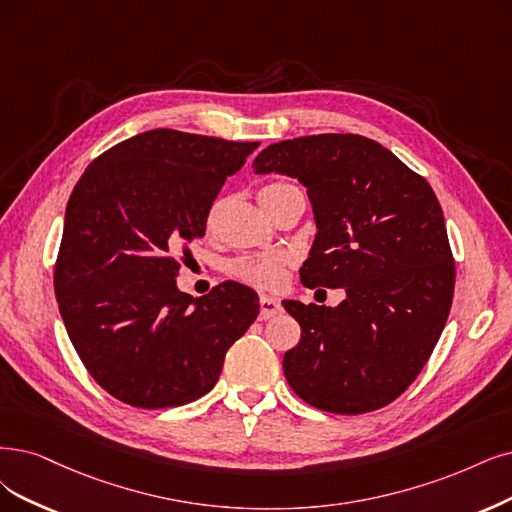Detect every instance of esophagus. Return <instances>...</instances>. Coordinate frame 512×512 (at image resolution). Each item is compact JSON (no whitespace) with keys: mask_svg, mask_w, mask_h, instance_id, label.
<instances>
[{"mask_svg":"<svg viewBox=\"0 0 512 512\" xmlns=\"http://www.w3.org/2000/svg\"><path fill=\"white\" fill-rule=\"evenodd\" d=\"M259 318L261 320H268V318H272V316H276V314H280L282 312V306H280V299H276V297H270V295H261L259 297Z\"/></svg>","mask_w":512,"mask_h":512,"instance_id":"esophagus-1","label":"esophagus"}]
</instances>
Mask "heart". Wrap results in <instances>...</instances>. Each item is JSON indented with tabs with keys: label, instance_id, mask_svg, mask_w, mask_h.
<instances>
[{
	"label": "heart",
	"instance_id": "1",
	"mask_svg": "<svg viewBox=\"0 0 512 512\" xmlns=\"http://www.w3.org/2000/svg\"><path fill=\"white\" fill-rule=\"evenodd\" d=\"M293 187L295 185L285 183V181L268 183L259 194L261 206L270 213V208L276 202V198L289 192V189H293ZM215 219H217V208H213L211 217H208V227L215 225ZM287 266H289V257L285 253H270V255L236 257L227 263V270H230V274L236 276L238 280L246 282V285H251L261 291H274L282 285V280H285Z\"/></svg>",
	"mask_w": 512,
	"mask_h": 512
}]
</instances>
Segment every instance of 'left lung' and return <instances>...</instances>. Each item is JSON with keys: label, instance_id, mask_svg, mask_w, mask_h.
<instances>
[{"label": "left lung", "instance_id": "8db88e82", "mask_svg": "<svg viewBox=\"0 0 512 512\" xmlns=\"http://www.w3.org/2000/svg\"><path fill=\"white\" fill-rule=\"evenodd\" d=\"M253 168L306 185L318 234L301 282L346 291L337 308L282 301L301 327L282 361L289 386L342 415L392 403L437 346L456 287L432 187L377 141L335 132L274 143Z\"/></svg>", "mask_w": 512, "mask_h": 512}]
</instances>
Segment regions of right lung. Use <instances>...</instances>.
<instances>
[{
  "mask_svg": "<svg viewBox=\"0 0 512 512\" xmlns=\"http://www.w3.org/2000/svg\"><path fill=\"white\" fill-rule=\"evenodd\" d=\"M257 147L156 128L107 149L75 183L54 293L75 352L118 401L164 409L200 399L255 323L253 289L227 280L194 299L175 278L221 185Z\"/></svg>",
  "mask_w": 512,
  "mask_h": 512,
  "instance_id": "add662e5",
  "label": "right lung"
}]
</instances>
